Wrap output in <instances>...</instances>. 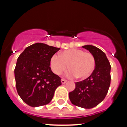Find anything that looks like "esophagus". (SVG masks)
Wrapping results in <instances>:
<instances>
[{
	"label": "esophagus",
	"mask_w": 127,
	"mask_h": 127,
	"mask_svg": "<svg viewBox=\"0 0 127 127\" xmlns=\"http://www.w3.org/2000/svg\"><path fill=\"white\" fill-rule=\"evenodd\" d=\"M66 82V80L63 79H63H61V83L63 84H65Z\"/></svg>",
	"instance_id": "esophagus-1"
}]
</instances>
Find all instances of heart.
<instances>
[{
	"mask_svg": "<svg viewBox=\"0 0 127 127\" xmlns=\"http://www.w3.org/2000/svg\"><path fill=\"white\" fill-rule=\"evenodd\" d=\"M59 56L53 55L51 59V67L57 74H61L66 69L68 64L69 71L66 75L68 77L76 76L79 79H85L92 73L95 66L94 57L90 53L83 50L70 49L60 53Z\"/></svg>",
	"mask_w": 127,
	"mask_h": 127,
	"instance_id": "1",
	"label": "heart"
}]
</instances>
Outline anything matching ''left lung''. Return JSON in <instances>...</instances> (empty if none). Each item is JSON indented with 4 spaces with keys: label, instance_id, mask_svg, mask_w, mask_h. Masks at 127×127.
<instances>
[{
    "label": "left lung",
    "instance_id": "left-lung-1",
    "mask_svg": "<svg viewBox=\"0 0 127 127\" xmlns=\"http://www.w3.org/2000/svg\"><path fill=\"white\" fill-rule=\"evenodd\" d=\"M82 47L94 57L95 67L88 78L75 83V89L69 93L72 104L91 109L100 103L106 96L111 83V65L106 55L99 48L86 45Z\"/></svg>",
    "mask_w": 127,
    "mask_h": 127
}]
</instances>
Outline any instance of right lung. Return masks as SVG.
I'll list each match as a JSON object with an SVG mask.
<instances>
[{
  "label": "right lung",
  "instance_id": "obj_1",
  "mask_svg": "<svg viewBox=\"0 0 127 127\" xmlns=\"http://www.w3.org/2000/svg\"><path fill=\"white\" fill-rule=\"evenodd\" d=\"M59 50L37 43L26 48L18 58L14 70L17 92L30 106L49 103L57 88L61 85V78L50 67L52 57Z\"/></svg>",
  "mask_w": 127,
  "mask_h": 127
}]
</instances>
